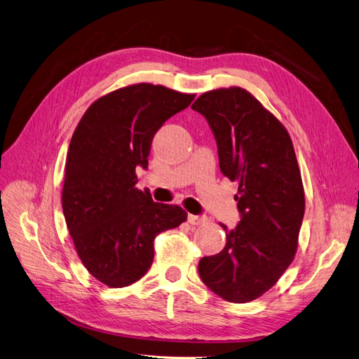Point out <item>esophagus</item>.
<instances>
[{"label":"esophagus","mask_w":359,"mask_h":359,"mask_svg":"<svg viewBox=\"0 0 359 359\" xmlns=\"http://www.w3.org/2000/svg\"><path fill=\"white\" fill-rule=\"evenodd\" d=\"M187 220H189L190 224L198 226V224H203L205 222H208V217H206V215H193V214H189Z\"/></svg>","instance_id":"1"}]
</instances>
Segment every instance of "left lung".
<instances>
[{"label":"left lung","instance_id":"obj_1","mask_svg":"<svg viewBox=\"0 0 359 359\" xmlns=\"http://www.w3.org/2000/svg\"><path fill=\"white\" fill-rule=\"evenodd\" d=\"M208 123L224 177L240 182V222L220 253L202 257L199 276L215 295L243 304L264 295L292 264L304 219V189L292 140L248 91L202 94L193 103Z\"/></svg>","mask_w":359,"mask_h":359}]
</instances>
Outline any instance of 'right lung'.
I'll return each mask as SVG.
<instances>
[{
  "label": "right lung",
  "mask_w": 359,
  "mask_h": 359,
  "mask_svg": "<svg viewBox=\"0 0 359 359\" xmlns=\"http://www.w3.org/2000/svg\"><path fill=\"white\" fill-rule=\"evenodd\" d=\"M193 94L137 83L94 102L70 140L62 212L82 264L109 287L142 278L154 259V238L186 222L177 205L157 203L136 189L151 142Z\"/></svg>",
  "instance_id": "1"
}]
</instances>
